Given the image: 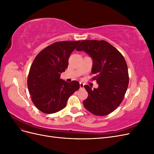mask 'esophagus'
Wrapping results in <instances>:
<instances>
[{
	"label": "esophagus",
	"mask_w": 154,
	"mask_h": 154,
	"mask_svg": "<svg viewBox=\"0 0 154 154\" xmlns=\"http://www.w3.org/2000/svg\"><path fill=\"white\" fill-rule=\"evenodd\" d=\"M80 88H83V87H84V84H83V83L80 82Z\"/></svg>",
	"instance_id": "obj_1"
}]
</instances>
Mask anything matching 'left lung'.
Instances as JSON below:
<instances>
[{"instance_id": "1", "label": "left lung", "mask_w": 154, "mask_h": 154, "mask_svg": "<svg viewBox=\"0 0 154 154\" xmlns=\"http://www.w3.org/2000/svg\"><path fill=\"white\" fill-rule=\"evenodd\" d=\"M78 51H85L92 58V78L98 84L94 89L84 85L88 92L85 108L96 116L108 115L122 103L129 78L127 62L119 51L105 40H82Z\"/></svg>"}]
</instances>
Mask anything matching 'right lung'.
<instances>
[{
  "mask_svg": "<svg viewBox=\"0 0 154 154\" xmlns=\"http://www.w3.org/2000/svg\"><path fill=\"white\" fill-rule=\"evenodd\" d=\"M80 41L57 42L42 50L31 64L27 87L36 107L45 114H53L66 106L69 97L80 88V83L60 79L69 58Z\"/></svg>",
  "mask_w": 154,
  "mask_h": 154,
  "instance_id": "1",
  "label": "right lung"
}]
</instances>
